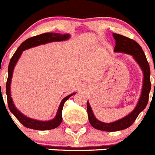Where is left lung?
Here are the masks:
<instances>
[{"mask_svg": "<svg viewBox=\"0 0 155 155\" xmlns=\"http://www.w3.org/2000/svg\"><path fill=\"white\" fill-rule=\"evenodd\" d=\"M113 35L114 37L115 40H116V46L114 48V52H116V53H124L133 56V57L135 59V61L137 62V64H139L141 70L143 71V81L141 94H140V99L135 109L130 114L126 116L124 118L117 120V121L106 124V123H103V122L98 120L94 117L92 109L89 105V102H87L88 120H89L91 125L97 130L108 131V132H113V131L125 130L134 124V121L137 118L140 113L142 112L147 106V102H148L149 93H150V87H151L150 79V66H149L146 56H145L144 53L142 50L141 46L134 40L124 36V35H119V34L116 33H113Z\"/></svg>", "mask_w": 155, "mask_h": 155, "instance_id": "1", "label": "left lung"}]
</instances>
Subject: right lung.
Here are the masks:
<instances>
[{
	"label": "right lung",
	"instance_id": "right-lung-1",
	"mask_svg": "<svg viewBox=\"0 0 155 155\" xmlns=\"http://www.w3.org/2000/svg\"><path fill=\"white\" fill-rule=\"evenodd\" d=\"M70 38L69 34H60V33H53V32H47V33L40 34L39 35L31 37L29 39H26L25 41L20 45L15 53H14L13 57L11 59L9 65H8V77L7 80L6 84V94L7 98H8V108L10 111L15 116L17 120H18L23 126H25L27 128L33 129V130H52V129L57 128L58 126L62 122V110L64 107V102L68 99L71 96L76 94V92L72 93L68 96H66L64 99L61 101V105L59 106V109L57 110V115L55 118L49 121H39V120H33L30 119L18 111L12 101V98L11 97V82H12V74H13V71L15 68L16 63L18 61L19 57H21V53L24 50L29 49V48L34 47V46H39L41 44H46L48 42H59V41H64L67 40Z\"/></svg>",
	"mask_w": 155,
	"mask_h": 155
}]
</instances>
